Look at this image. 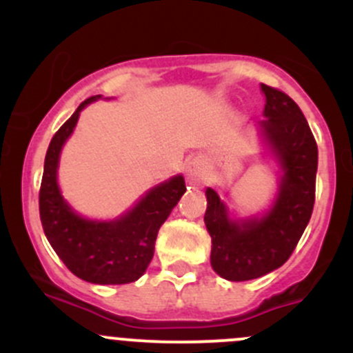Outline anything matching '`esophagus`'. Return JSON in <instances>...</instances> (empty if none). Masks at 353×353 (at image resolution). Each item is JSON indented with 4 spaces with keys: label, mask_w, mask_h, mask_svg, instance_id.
<instances>
[{
    "label": "esophagus",
    "mask_w": 353,
    "mask_h": 353,
    "mask_svg": "<svg viewBox=\"0 0 353 353\" xmlns=\"http://www.w3.org/2000/svg\"><path fill=\"white\" fill-rule=\"evenodd\" d=\"M186 179L191 184H201L206 179V165L201 159H193L186 163Z\"/></svg>",
    "instance_id": "1"
}]
</instances>
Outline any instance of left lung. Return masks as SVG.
<instances>
[{
  "mask_svg": "<svg viewBox=\"0 0 353 353\" xmlns=\"http://www.w3.org/2000/svg\"><path fill=\"white\" fill-rule=\"evenodd\" d=\"M266 97L259 128L283 169L280 193L261 219L232 222L215 190H206L205 225L212 266L222 279L245 282L280 268L290 258L314 208L318 145L299 105L285 92L261 83Z\"/></svg>",
  "mask_w": 353,
  "mask_h": 353,
  "instance_id": "obj_1",
  "label": "left lung"
}]
</instances>
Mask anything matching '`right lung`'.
<instances>
[{
    "label": "right lung",
    "mask_w": 353,
    "mask_h": 353,
    "mask_svg": "<svg viewBox=\"0 0 353 353\" xmlns=\"http://www.w3.org/2000/svg\"><path fill=\"white\" fill-rule=\"evenodd\" d=\"M97 97L85 99L52 137L39 191V213L49 244L73 275L99 285H121L140 279L150 265L157 232L184 194L186 184L183 176L159 184L114 222H92L78 216L61 198L56 170L59 152L80 110Z\"/></svg>",
    "instance_id": "1"
}]
</instances>
